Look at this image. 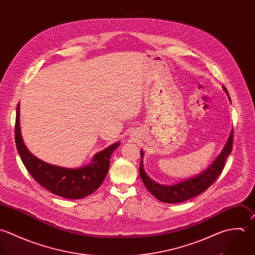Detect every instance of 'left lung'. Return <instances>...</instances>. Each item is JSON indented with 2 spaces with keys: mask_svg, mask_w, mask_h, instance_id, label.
<instances>
[{
  "mask_svg": "<svg viewBox=\"0 0 255 255\" xmlns=\"http://www.w3.org/2000/svg\"><path fill=\"white\" fill-rule=\"evenodd\" d=\"M223 89L229 96V93L226 87H223ZM229 99L231 101L230 96H229ZM233 138H234V129L232 130L223 151L207 169L204 170L199 175H195L194 177H191L187 180L181 181L174 185H161L153 181L150 177H148V175L144 171L143 164H142L143 151L140 150L141 160H140V166H139V174H140L141 180L144 186L146 187V189L160 202L168 203V204H176V203H181L189 199H192L200 195L201 193H203L205 190H207L222 173V171L225 167L226 160L233 150V141H234Z\"/></svg>",
  "mask_w": 255,
  "mask_h": 255,
  "instance_id": "left-lung-1",
  "label": "left lung"
}]
</instances>
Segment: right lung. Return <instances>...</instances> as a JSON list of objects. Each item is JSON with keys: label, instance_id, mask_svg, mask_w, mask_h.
<instances>
[{"label": "right lung", "instance_id": "obj_1", "mask_svg": "<svg viewBox=\"0 0 255 255\" xmlns=\"http://www.w3.org/2000/svg\"><path fill=\"white\" fill-rule=\"evenodd\" d=\"M14 135L17 152L32 178L52 194L72 200L87 197L101 186L109 171L111 155L120 145L119 141L115 142L95 154L90 164L79 168L46 163L32 155L23 143L19 126V104L16 107Z\"/></svg>", "mask_w": 255, "mask_h": 255}]
</instances>
